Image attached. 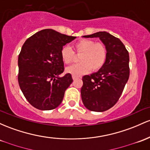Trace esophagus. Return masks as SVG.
<instances>
[{
    "label": "esophagus",
    "mask_w": 150,
    "mask_h": 150,
    "mask_svg": "<svg viewBox=\"0 0 150 150\" xmlns=\"http://www.w3.org/2000/svg\"><path fill=\"white\" fill-rule=\"evenodd\" d=\"M72 79H73V80H75L76 79H78V78H76V77H75V76H72Z\"/></svg>",
    "instance_id": "obj_1"
}]
</instances>
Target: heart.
Segmentation results:
<instances>
[{
	"label": "heart",
	"mask_w": 150,
	"mask_h": 150,
	"mask_svg": "<svg viewBox=\"0 0 150 150\" xmlns=\"http://www.w3.org/2000/svg\"><path fill=\"white\" fill-rule=\"evenodd\" d=\"M75 53L80 55V63L66 67L65 71L76 78L90 71H98L105 65L108 57V50L102 42H95L88 39H81L73 45ZM60 56L64 63L69 64L73 60L75 54L68 46L65 45L60 50Z\"/></svg>",
	"instance_id": "heart-1"
}]
</instances>
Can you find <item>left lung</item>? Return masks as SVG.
Wrapping results in <instances>:
<instances>
[{"label":"left lung","instance_id":"obj_1","mask_svg":"<svg viewBox=\"0 0 150 150\" xmlns=\"http://www.w3.org/2000/svg\"><path fill=\"white\" fill-rule=\"evenodd\" d=\"M83 37L99 38L106 46L108 57L98 72L83 77L82 100L89 110L106 111L116 104L129 79V52L119 38L105 31Z\"/></svg>","mask_w":150,"mask_h":150}]
</instances>
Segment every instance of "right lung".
Here are the masks:
<instances>
[{"mask_svg":"<svg viewBox=\"0 0 150 150\" xmlns=\"http://www.w3.org/2000/svg\"><path fill=\"white\" fill-rule=\"evenodd\" d=\"M75 36L52 29L36 33L25 40L18 56V83L25 98L34 108L50 110L60 105L72 75L64 71L60 50Z\"/></svg>","mask_w":150,"mask_h":150,"instance_id":"add662e5","label":"right lung"}]
</instances>
